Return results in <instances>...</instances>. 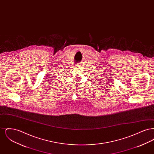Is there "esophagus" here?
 Returning <instances> with one entry per match:
<instances>
[{"mask_svg": "<svg viewBox=\"0 0 154 154\" xmlns=\"http://www.w3.org/2000/svg\"><path fill=\"white\" fill-rule=\"evenodd\" d=\"M81 64V63H78V64L76 65V66H77V67H80Z\"/></svg>", "mask_w": 154, "mask_h": 154, "instance_id": "34e87169", "label": "esophagus"}]
</instances>
